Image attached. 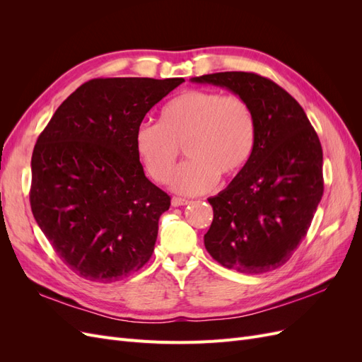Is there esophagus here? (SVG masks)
I'll list each match as a JSON object with an SVG mask.
<instances>
[{
  "label": "esophagus",
  "instance_id": "obj_1",
  "mask_svg": "<svg viewBox=\"0 0 362 362\" xmlns=\"http://www.w3.org/2000/svg\"><path fill=\"white\" fill-rule=\"evenodd\" d=\"M187 204H189L187 199L177 198V196H175V198H172V205H173V206H182V205H187Z\"/></svg>",
  "mask_w": 362,
  "mask_h": 362
}]
</instances>
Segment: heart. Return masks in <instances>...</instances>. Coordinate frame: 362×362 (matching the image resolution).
I'll return each instance as SVG.
<instances>
[{"label":"heart","instance_id":"1","mask_svg":"<svg viewBox=\"0 0 362 362\" xmlns=\"http://www.w3.org/2000/svg\"><path fill=\"white\" fill-rule=\"evenodd\" d=\"M255 117L238 96L214 90H187L163 105L158 124L136 131V152L156 182L172 177L180 148L187 156L172 178V189L199 194L221 177H233L247 163L255 145Z\"/></svg>","mask_w":362,"mask_h":362}]
</instances>
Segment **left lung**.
I'll return each mask as SVG.
<instances>
[{
    "label": "left lung",
    "instance_id": "left-lung-1",
    "mask_svg": "<svg viewBox=\"0 0 362 362\" xmlns=\"http://www.w3.org/2000/svg\"><path fill=\"white\" fill-rule=\"evenodd\" d=\"M193 83L226 87L255 117V145L228 187L208 199L213 222L205 249L226 269L257 275L291 258L323 196L319 136L294 98L254 72H217Z\"/></svg>",
    "mask_w": 362,
    "mask_h": 362
}]
</instances>
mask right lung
Listing matches in <instances>:
<instances>
[{
    "label": "right lung",
    "mask_w": 362,
    "mask_h": 362,
    "mask_svg": "<svg viewBox=\"0 0 362 362\" xmlns=\"http://www.w3.org/2000/svg\"><path fill=\"white\" fill-rule=\"evenodd\" d=\"M182 81L90 80L40 133L31 157V211L78 276L120 281L154 252L170 196L145 177L134 139L146 113Z\"/></svg>",
    "instance_id": "add662e5"
}]
</instances>
